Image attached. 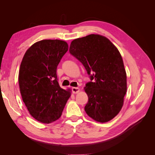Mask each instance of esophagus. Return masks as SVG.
<instances>
[{
    "instance_id": "34e87169",
    "label": "esophagus",
    "mask_w": 155,
    "mask_h": 155,
    "mask_svg": "<svg viewBox=\"0 0 155 155\" xmlns=\"http://www.w3.org/2000/svg\"><path fill=\"white\" fill-rule=\"evenodd\" d=\"M72 91L74 94H77L79 92V88L78 87H72Z\"/></svg>"
}]
</instances>
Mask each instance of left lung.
Masks as SVG:
<instances>
[{"label":"left lung","mask_w":155,"mask_h":155,"mask_svg":"<svg viewBox=\"0 0 155 155\" xmlns=\"http://www.w3.org/2000/svg\"><path fill=\"white\" fill-rule=\"evenodd\" d=\"M71 55L85 68L91 81L85 85L86 113L95 121L107 122L119 113L127 91V76L118 50L107 37L97 34L74 39Z\"/></svg>","instance_id":"1"}]
</instances>
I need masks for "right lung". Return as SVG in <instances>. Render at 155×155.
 I'll use <instances>...</instances> for the list:
<instances>
[{"label": "right lung", "instance_id": "right-lung-1", "mask_svg": "<svg viewBox=\"0 0 155 155\" xmlns=\"http://www.w3.org/2000/svg\"><path fill=\"white\" fill-rule=\"evenodd\" d=\"M68 44L61 40L37 42L27 50L18 74L20 91L27 109L40 122L50 124L62 114L70 92L60 87L57 70Z\"/></svg>", "mask_w": 155, "mask_h": 155}]
</instances>
